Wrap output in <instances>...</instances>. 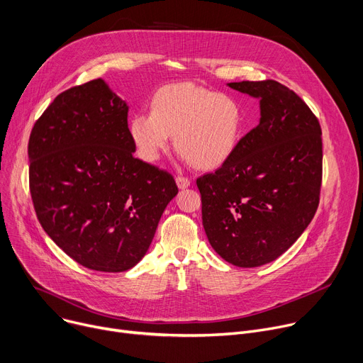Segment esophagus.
<instances>
[{"instance_id":"esophagus-1","label":"esophagus","mask_w":363,"mask_h":363,"mask_svg":"<svg viewBox=\"0 0 363 363\" xmlns=\"http://www.w3.org/2000/svg\"><path fill=\"white\" fill-rule=\"evenodd\" d=\"M176 183L179 186V189H187L190 186V180L184 176H177L176 177Z\"/></svg>"}]
</instances>
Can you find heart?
I'll list each match as a JSON object with an SVG mask.
<instances>
[{"label":"heart","mask_w":363,"mask_h":363,"mask_svg":"<svg viewBox=\"0 0 363 363\" xmlns=\"http://www.w3.org/2000/svg\"><path fill=\"white\" fill-rule=\"evenodd\" d=\"M150 113H136L129 135L143 160L157 161L169 150L172 135L184 161L216 170L235 154L242 129V107L230 94L179 82L160 89Z\"/></svg>","instance_id":"1"}]
</instances>
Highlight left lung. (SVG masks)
I'll list each match as a JSON object with an SVG mask.
<instances>
[{
    "mask_svg": "<svg viewBox=\"0 0 363 363\" xmlns=\"http://www.w3.org/2000/svg\"><path fill=\"white\" fill-rule=\"evenodd\" d=\"M228 87L260 101L259 125L231 160L198 179L202 222L215 252L238 267L276 260L310 225L320 202L323 143L318 119L281 82Z\"/></svg>",
    "mask_w": 363,
    "mask_h": 363,
    "instance_id": "8db88e82",
    "label": "left lung"
}]
</instances>
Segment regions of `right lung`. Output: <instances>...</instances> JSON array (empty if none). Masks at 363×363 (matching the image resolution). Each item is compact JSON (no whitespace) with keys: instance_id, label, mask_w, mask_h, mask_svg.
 <instances>
[{"instance_id":"obj_1","label":"right lung","mask_w":363,"mask_h":363,"mask_svg":"<svg viewBox=\"0 0 363 363\" xmlns=\"http://www.w3.org/2000/svg\"><path fill=\"white\" fill-rule=\"evenodd\" d=\"M128 104L101 78L57 96L29 139L40 225L81 266L125 272L141 260L179 193L172 174L133 157Z\"/></svg>"}]
</instances>
